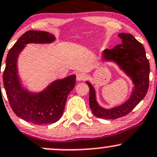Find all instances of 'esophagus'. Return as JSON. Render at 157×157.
I'll return each mask as SVG.
<instances>
[{
  "instance_id": "1",
  "label": "esophagus",
  "mask_w": 157,
  "mask_h": 157,
  "mask_svg": "<svg viewBox=\"0 0 157 157\" xmlns=\"http://www.w3.org/2000/svg\"><path fill=\"white\" fill-rule=\"evenodd\" d=\"M87 76L85 73H83V72H79V73L77 74V76H76V79H77V80H78V81L85 80Z\"/></svg>"
}]
</instances>
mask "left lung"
I'll use <instances>...</instances> for the list:
<instances>
[{"label":"left lung","instance_id":"8db88e82","mask_svg":"<svg viewBox=\"0 0 157 157\" xmlns=\"http://www.w3.org/2000/svg\"><path fill=\"white\" fill-rule=\"evenodd\" d=\"M122 43L113 49H105L103 59L113 61L130 77L134 88L130 98L124 104L112 109H105L98 104L95 90L86 81L89 87V106L96 117L104 119H116L130 113L145 97L149 87L150 65L144 46L130 33H119Z\"/></svg>","mask_w":157,"mask_h":157}]
</instances>
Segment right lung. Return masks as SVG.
I'll list each match as a JSON object with an SVG mask.
<instances>
[{
  "label": "right lung",
  "instance_id": "obj_1",
  "mask_svg": "<svg viewBox=\"0 0 157 157\" xmlns=\"http://www.w3.org/2000/svg\"><path fill=\"white\" fill-rule=\"evenodd\" d=\"M54 40L55 36L50 33L27 31L9 51L6 56L3 81L10 106L17 116L35 124H52L59 120L68 94L75 88L76 76L55 80L41 92H30L20 82L17 68L18 57L25 44H47Z\"/></svg>",
  "mask_w": 157,
  "mask_h": 157
}]
</instances>
